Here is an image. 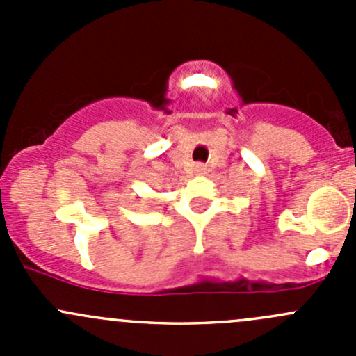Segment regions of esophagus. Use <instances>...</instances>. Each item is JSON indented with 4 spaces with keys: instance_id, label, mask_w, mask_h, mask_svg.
<instances>
[{
    "instance_id": "34e87169",
    "label": "esophagus",
    "mask_w": 356,
    "mask_h": 356,
    "mask_svg": "<svg viewBox=\"0 0 356 356\" xmlns=\"http://www.w3.org/2000/svg\"><path fill=\"white\" fill-rule=\"evenodd\" d=\"M195 172H196V174H207V165L196 163L195 165Z\"/></svg>"
}]
</instances>
